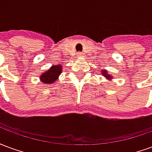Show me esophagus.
Instances as JSON below:
<instances>
[{
    "mask_svg": "<svg viewBox=\"0 0 152 152\" xmlns=\"http://www.w3.org/2000/svg\"><path fill=\"white\" fill-rule=\"evenodd\" d=\"M77 55H78V57H82L83 53H81V52H78V53H77Z\"/></svg>",
    "mask_w": 152,
    "mask_h": 152,
    "instance_id": "1",
    "label": "esophagus"
}]
</instances>
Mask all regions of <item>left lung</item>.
Instances as JSON below:
<instances>
[{
	"mask_svg": "<svg viewBox=\"0 0 152 152\" xmlns=\"http://www.w3.org/2000/svg\"><path fill=\"white\" fill-rule=\"evenodd\" d=\"M102 74H103V76H105L106 77H109V78H111V77H110V75H107L106 71H103V72H102Z\"/></svg>",
	"mask_w": 152,
	"mask_h": 152,
	"instance_id": "1",
	"label": "left lung"
}]
</instances>
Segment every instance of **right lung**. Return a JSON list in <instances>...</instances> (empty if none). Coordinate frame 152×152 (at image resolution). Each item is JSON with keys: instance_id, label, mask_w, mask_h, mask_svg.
Masks as SVG:
<instances>
[{"instance_id": "1", "label": "right lung", "mask_w": 152, "mask_h": 152, "mask_svg": "<svg viewBox=\"0 0 152 152\" xmlns=\"http://www.w3.org/2000/svg\"><path fill=\"white\" fill-rule=\"evenodd\" d=\"M62 72V67L61 66H53L47 72H44L40 76L41 81L46 84L53 83L57 79L58 76H59L60 73Z\"/></svg>"}]
</instances>
